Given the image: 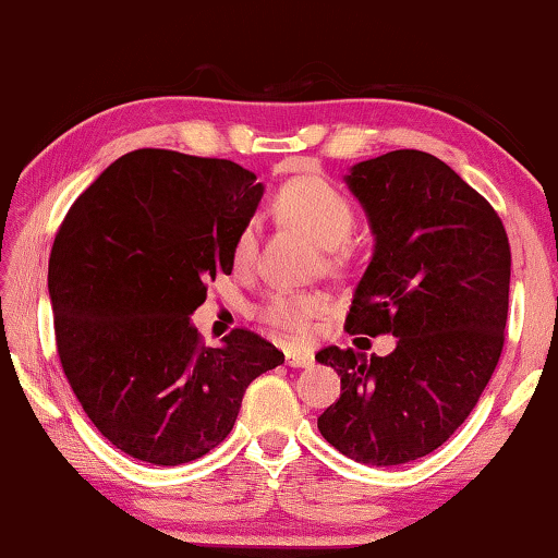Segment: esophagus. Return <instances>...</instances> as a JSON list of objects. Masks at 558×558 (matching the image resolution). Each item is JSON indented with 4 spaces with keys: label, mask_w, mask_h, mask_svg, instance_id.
Masks as SVG:
<instances>
[{
    "label": "esophagus",
    "mask_w": 558,
    "mask_h": 558,
    "mask_svg": "<svg viewBox=\"0 0 558 558\" xmlns=\"http://www.w3.org/2000/svg\"><path fill=\"white\" fill-rule=\"evenodd\" d=\"M284 359H287V364L289 366H294V368H308L314 364V354L308 349H302V347H289L287 351H284Z\"/></svg>",
    "instance_id": "1"
}]
</instances>
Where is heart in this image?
Here are the masks:
<instances>
[{
    "mask_svg": "<svg viewBox=\"0 0 558 558\" xmlns=\"http://www.w3.org/2000/svg\"><path fill=\"white\" fill-rule=\"evenodd\" d=\"M274 209L289 225L304 229L322 250L329 252V264L344 259L347 242L354 231L356 214L351 202L337 186L322 177H296L281 186ZM256 252H259V225L246 221L236 231L234 244H231V259L236 269H250ZM324 312V299L319 294H306V291H287L277 289L264 299L259 306V316L269 327L302 337L308 329V322Z\"/></svg>",
    "mask_w": 558,
    "mask_h": 558,
    "instance_id": "obj_1",
    "label": "heart"
}]
</instances>
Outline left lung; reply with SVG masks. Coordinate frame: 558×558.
<instances>
[{
	"label": "left lung",
	"mask_w": 558,
	"mask_h": 558,
	"mask_svg": "<svg viewBox=\"0 0 558 558\" xmlns=\"http://www.w3.org/2000/svg\"><path fill=\"white\" fill-rule=\"evenodd\" d=\"M374 234L349 333H391L387 356L327 347L341 376L319 416L333 449L397 466L439 449L476 407L499 364L511 250L499 214L449 165L416 149L359 161L344 177Z\"/></svg>",
	"instance_id": "obj_1"
}]
</instances>
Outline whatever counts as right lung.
Returning a JSON list of instances; mask_svg holds the SVG:
<instances>
[{
    "instance_id": "add662e5",
    "label": "right lung",
    "mask_w": 558,
    "mask_h": 558,
    "mask_svg": "<svg viewBox=\"0 0 558 558\" xmlns=\"http://www.w3.org/2000/svg\"><path fill=\"white\" fill-rule=\"evenodd\" d=\"M264 184L229 159L136 149L66 211L49 256L54 337L72 391L130 457L179 466L219 447L256 376L284 364L259 333L211 349L190 316L231 274Z\"/></svg>"
}]
</instances>
